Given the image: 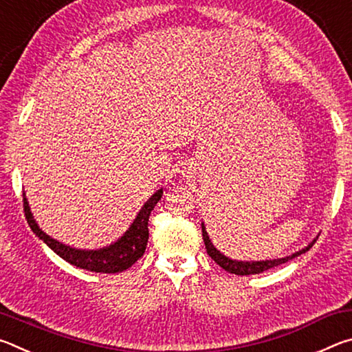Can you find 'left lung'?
I'll use <instances>...</instances> for the list:
<instances>
[{
	"label": "left lung",
	"mask_w": 352,
	"mask_h": 352,
	"mask_svg": "<svg viewBox=\"0 0 352 352\" xmlns=\"http://www.w3.org/2000/svg\"><path fill=\"white\" fill-rule=\"evenodd\" d=\"M201 236H204V242H205V247H206V252L208 254L211 256V259L214 262H217V264L222 267L223 270L230 272V273H234V275H258V273H262L269 269H273V267L276 265H281L284 262H287L290 259L296 258V256H300L302 253H306L309 248H311L315 241H312L311 243L306 248L300 250V252H296L290 256H285V258H279V259H270V261H234V259H230L226 258L225 254H222L219 252V250L212 245V242L210 239V236H208L206 230H205V225L201 223Z\"/></svg>",
	"instance_id": "left-lung-1"
}]
</instances>
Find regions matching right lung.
Wrapping results in <instances>:
<instances>
[{"instance_id":"add662e5","label":"right lung","mask_w":352,"mask_h":352,"mask_svg":"<svg viewBox=\"0 0 352 352\" xmlns=\"http://www.w3.org/2000/svg\"><path fill=\"white\" fill-rule=\"evenodd\" d=\"M162 195L163 189H158L146 201L144 206L141 208L138 216H136L133 223L130 225V228L124 233L121 239H118L109 247L99 250H77L52 239L45 231L40 230V226L34 220L25 194H23V206H25V216L28 219V223L31 226L35 236H38L62 259L83 270L96 273H119L127 270L129 267H132L144 254L148 241V216H151V211L153 210L155 205L162 199Z\"/></svg>"}]
</instances>
